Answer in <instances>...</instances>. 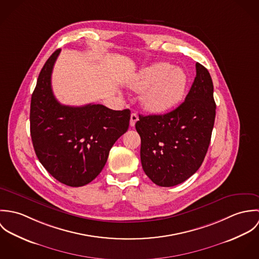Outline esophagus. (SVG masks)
Segmentation results:
<instances>
[{"label":"esophagus","mask_w":259,"mask_h":259,"mask_svg":"<svg viewBox=\"0 0 259 259\" xmlns=\"http://www.w3.org/2000/svg\"><path fill=\"white\" fill-rule=\"evenodd\" d=\"M139 120V115L136 113V112H133L132 114H131V121H130V123H131V126H135V124H136V122Z\"/></svg>","instance_id":"esophagus-1"}]
</instances>
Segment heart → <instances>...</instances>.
<instances>
[{"label": "heart", "instance_id": "1", "mask_svg": "<svg viewBox=\"0 0 259 259\" xmlns=\"http://www.w3.org/2000/svg\"><path fill=\"white\" fill-rule=\"evenodd\" d=\"M187 76L185 71L157 63L142 70L131 82L136 92H143L141 103L150 112L160 113L176 107L185 96Z\"/></svg>", "mask_w": 259, "mask_h": 259}]
</instances>
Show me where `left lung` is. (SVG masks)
<instances>
[{
	"instance_id": "8db88e82",
	"label": "left lung",
	"mask_w": 259,
	"mask_h": 259,
	"mask_svg": "<svg viewBox=\"0 0 259 259\" xmlns=\"http://www.w3.org/2000/svg\"><path fill=\"white\" fill-rule=\"evenodd\" d=\"M195 69L182 105L164 114H140L136 123L144 171L159 186L180 185L195 174L210 143L217 109L213 83L202 65L196 63Z\"/></svg>"
}]
</instances>
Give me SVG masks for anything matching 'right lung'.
<instances>
[{
    "instance_id": "right-lung-1",
    "label": "right lung",
    "mask_w": 259,
    "mask_h": 259,
    "mask_svg": "<svg viewBox=\"0 0 259 259\" xmlns=\"http://www.w3.org/2000/svg\"><path fill=\"white\" fill-rule=\"evenodd\" d=\"M61 50L46 62L31 100V137L39 162L57 181L78 187L104 168L113 144L128 128L131 111L103 105L70 107L52 90V72Z\"/></svg>"
}]
</instances>
